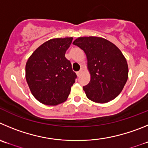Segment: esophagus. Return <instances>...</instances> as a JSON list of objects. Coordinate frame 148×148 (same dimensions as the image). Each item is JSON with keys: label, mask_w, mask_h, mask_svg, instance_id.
Here are the masks:
<instances>
[{"label": "esophagus", "mask_w": 148, "mask_h": 148, "mask_svg": "<svg viewBox=\"0 0 148 148\" xmlns=\"http://www.w3.org/2000/svg\"><path fill=\"white\" fill-rule=\"evenodd\" d=\"M82 69H80L79 71H77V76H78V77H80V75L82 74Z\"/></svg>", "instance_id": "obj_1"}]
</instances>
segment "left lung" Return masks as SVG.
Here are the masks:
<instances>
[{
    "instance_id": "8db88e82",
    "label": "left lung",
    "mask_w": 148,
    "mask_h": 148,
    "mask_svg": "<svg viewBox=\"0 0 148 148\" xmlns=\"http://www.w3.org/2000/svg\"><path fill=\"white\" fill-rule=\"evenodd\" d=\"M73 45L86 54L90 81L83 87L90 100L107 103L115 99L128 79V68L121 51L114 44L99 37H79Z\"/></svg>"
}]
</instances>
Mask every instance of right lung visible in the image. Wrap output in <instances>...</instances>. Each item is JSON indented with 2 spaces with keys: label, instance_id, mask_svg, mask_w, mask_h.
I'll list each match as a JSON object with an SVG mask.
<instances>
[{
  "label": "right lung",
  "instance_id": "right-lung-1",
  "mask_svg": "<svg viewBox=\"0 0 148 148\" xmlns=\"http://www.w3.org/2000/svg\"><path fill=\"white\" fill-rule=\"evenodd\" d=\"M73 38H53L37 48L27 60L25 77L34 97L46 105L64 102L77 76L65 54Z\"/></svg>",
  "mask_w": 148,
  "mask_h": 148
}]
</instances>
